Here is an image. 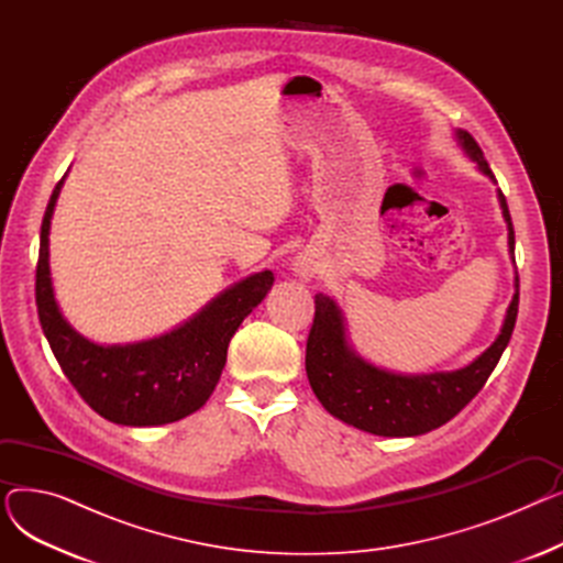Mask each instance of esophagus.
Listing matches in <instances>:
<instances>
[{"instance_id": "esophagus-1", "label": "esophagus", "mask_w": 563, "mask_h": 563, "mask_svg": "<svg viewBox=\"0 0 563 563\" xmlns=\"http://www.w3.org/2000/svg\"><path fill=\"white\" fill-rule=\"evenodd\" d=\"M297 274H299L301 278H310V269H308V266H306L303 262L297 264Z\"/></svg>"}]
</instances>
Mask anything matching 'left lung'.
<instances>
[{
	"label": "left lung",
	"mask_w": 563,
	"mask_h": 563,
	"mask_svg": "<svg viewBox=\"0 0 563 563\" xmlns=\"http://www.w3.org/2000/svg\"><path fill=\"white\" fill-rule=\"evenodd\" d=\"M454 139L461 151L497 185L482 147L472 134L454 130ZM497 200L509 230V257L516 264L514 223L507 198L499 189ZM514 287L516 294L507 308L499 335L482 356L461 369L433 374H399L365 361L349 344L342 308L327 294H317L314 321L306 346V372L312 393L333 418L374 435L408 438L442 427L484 388L501 351L507 349L518 317V274Z\"/></svg>",
	"instance_id": "1"
}]
</instances>
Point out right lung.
<instances>
[{"mask_svg":"<svg viewBox=\"0 0 563 563\" xmlns=\"http://www.w3.org/2000/svg\"><path fill=\"white\" fill-rule=\"evenodd\" d=\"M66 175L47 202L36 266L38 319L54 358L81 399L113 424L159 427L183 420L214 393L230 338L272 289L274 274L264 269L230 285L164 335L130 344L88 340L58 310L49 274V223Z\"/></svg>","mask_w":563,"mask_h":563,"instance_id":"add662e5","label":"right lung"}]
</instances>
